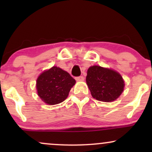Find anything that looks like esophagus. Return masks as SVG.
<instances>
[{"label": "esophagus", "mask_w": 152, "mask_h": 152, "mask_svg": "<svg viewBox=\"0 0 152 152\" xmlns=\"http://www.w3.org/2000/svg\"><path fill=\"white\" fill-rule=\"evenodd\" d=\"M76 80L77 81H83L84 80V77L83 76H78V77H76Z\"/></svg>", "instance_id": "obj_1"}]
</instances>
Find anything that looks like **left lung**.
<instances>
[{"label": "left lung", "mask_w": 152, "mask_h": 152, "mask_svg": "<svg viewBox=\"0 0 152 152\" xmlns=\"http://www.w3.org/2000/svg\"><path fill=\"white\" fill-rule=\"evenodd\" d=\"M86 81L93 98L101 102H114L124 88V81L119 73L99 66L88 68Z\"/></svg>", "instance_id": "1"}]
</instances>
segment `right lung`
I'll use <instances>...</instances> for the list:
<instances>
[{"label": "right lung", "mask_w": 152, "mask_h": 152, "mask_svg": "<svg viewBox=\"0 0 152 152\" xmlns=\"http://www.w3.org/2000/svg\"><path fill=\"white\" fill-rule=\"evenodd\" d=\"M76 81L66 71L53 66L40 74L36 80L38 95L43 102L55 105L64 102Z\"/></svg>", "instance_id": "add662e5"}]
</instances>
